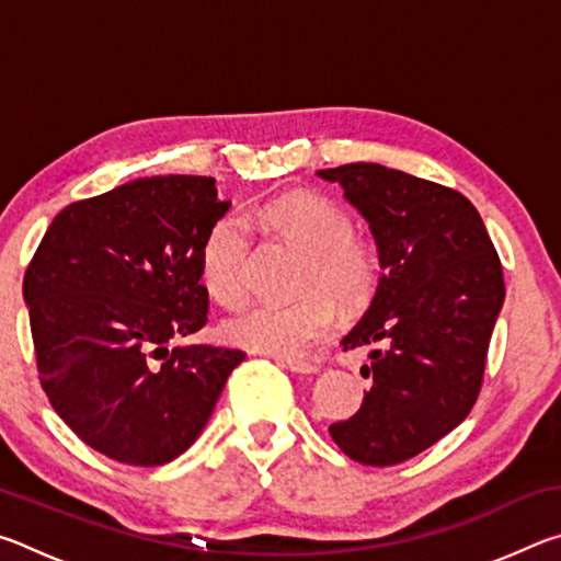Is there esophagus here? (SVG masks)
Masks as SVG:
<instances>
[{"label": "esophagus", "instance_id": "34e87169", "mask_svg": "<svg viewBox=\"0 0 561 561\" xmlns=\"http://www.w3.org/2000/svg\"><path fill=\"white\" fill-rule=\"evenodd\" d=\"M282 366H287L294 374H317L319 366L304 358H282Z\"/></svg>", "mask_w": 561, "mask_h": 561}]
</instances>
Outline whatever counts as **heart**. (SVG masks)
I'll return each mask as SVG.
<instances>
[{"label": "heart", "instance_id": "1", "mask_svg": "<svg viewBox=\"0 0 561 561\" xmlns=\"http://www.w3.org/2000/svg\"><path fill=\"white\" fill-rule=\"evenodd\" d=\"M250 220L307 252L301 291L289 304H257L227 321L225 334L237 346L274 356H301L336 327V304L358 309L378 287V257L366 237L351 230L344 207L314 193H287L250 210ZM250 225L242 215H222L201 247V274L210 297L227 309L247 297Z\"/></svg>", "mask_w": 561, "mask_h": 561}]
</instances>
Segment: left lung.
<instances>
[{
    "mask_svg": "<svg viewBox=\"0 0 561 561\" xmlns=\"http://www.w3.org/2000/svg\"><path fill=\"white\" fill-rule=\"evenodd\" d=\"M376 237L381 282L344 351L368 346L358 413L329 425L351 460L388 468L431 448L478 401L505 301L495 244L458 190L376 163L319 170Z\"/></svg>",
    "mask_w": 561,
    "mask_h": 561,
    "instance_id": "left-lung-1",
    "label": "left lung"
}]
</instances>
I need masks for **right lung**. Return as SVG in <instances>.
<instances>
[{"label": "right lung", "instance_id": "obj_1", "mask_svg": "<svg viewBox=\"0 0 561 561\" xmlns=\"http://www.w3.org/2000/svg\"><path fill=\"white\" fill-rule=\"evenodd\" d=\"M230 210L215 178L153 175L66 205L24 274L46 398L111 460L153 468L185 453L244 351L168 348L205 327L201 247Z\"/></svg>", "mask_w": 561, "mask_h": 561}]
</instances>
